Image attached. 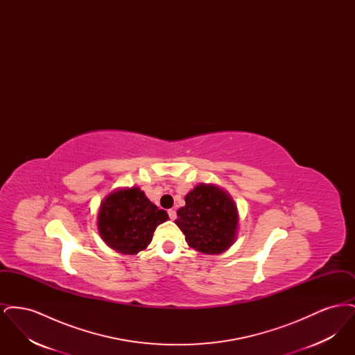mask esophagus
Listing matches in <instances>:
<instances>
[{
  "label": "esophagus",
  "mask_w": 355,
  "mask_h": 355,
  "mask_svg": "<svg viewBox=\"0 0 355 355\" xmlns=\"http://www.w3.org/2000/svg\"><path fill=\"white\" fill-rule=\"evenodd\" d=\"M168 214H169L170 220H175L177 218V211L174 209H170Z\"/></svg>",
  "instance_id": "esophagus-1"
}]
</instances>
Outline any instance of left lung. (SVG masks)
I'll return each instance as SVG.
<instances>
[{
	"mask_svg": "<svg viewBox=\"0 0 355 355\" xmlns=\"http://www.w3.org/2000/svg\"><path fill=\"white\" fill-rule=\"evenodd\" d=\"M175 223L190 248L205 254H220L236 239V206L227 193L213 185H198L185 197Z\"/></svg>",
	"mask_w": 355,
	"mask_h": 355,
	"instance_id": "obj_1",
	"label": "left lung"
}]
</instances>
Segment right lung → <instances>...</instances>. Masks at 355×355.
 Segmentation results:
<instances>
[{
    "instance_id": "right-lung-1",
    "label": "right lung",
    "mask_w": 355,
    "mask_h": 355,
    "mask_svg": "<svg viewBox=\"0 0 355 355\" xmlns=\"http://www.w3.org/2000/svg\"><path fill=\"white\" fill-rule=\"evenodd\" d=\"M169 218L138 187L112 193L102 202L98 230L102 239L122 254H137L152 242L155 227Z\"/></svg>"
}]
</instances>
